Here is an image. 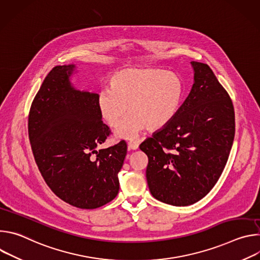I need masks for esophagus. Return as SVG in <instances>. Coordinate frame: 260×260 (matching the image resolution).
Here are the masks:
<instances>
[{
  "label": "esophagus",
  "mask_w": 260,
  "mask_h": 260,
  "mask_svg": "<svg viewBox=\"0 0 260 260\" xmlns=\"http://www.w3.org/2000/svg\"><path fill=\"white\" fill-rule=\"evenodd\" d=\"M139 145H140V143L138 141H131V142H128L127 147L129 150H137L139 148Z\"/></svg>",
  "instance_id": "obj_1"
}]
</instances>
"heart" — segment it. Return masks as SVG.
<instances>
[{"label": "heart", "mask_w": 260, "mask_h": 260, "mask_svg": "<svg viewBox=\"0 0 260 260\" xmlns=\"http://www.w3.org/2000/svg\"><path fill=\"white\" fill-rule=\"evenodd\" d=\"M184 93L181 78L158 69H124L102 89L96 105L102 119L116 127L126 111L129 115L115 129V138L134 140L146 126L155 131L168 125L177 115Z\"/></svg>", "instance_id": "heart-1"}]
</instances>
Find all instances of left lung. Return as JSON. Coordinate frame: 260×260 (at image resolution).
Returning a JSON list of instances; mask_svg holds the SVG:
<instances>
[{
    "label": "left lung",
    "instance_id": "8db88e82",
    "mask_svg": "<svg viewBox=\"0 0 260 260\" xmlns=\"http://www.w3.org/2000/svg\"><path fill=\"white\" fill-rule=\"evenodd\" d=\"M193 85L175 118L148 138L146 178L151 194L173 206H189L214 187L235 138L232 100L207 63L191 61Z\"/></svg>",
    "mask_w": 260,
    "mask_h": 260
}]
</instances>
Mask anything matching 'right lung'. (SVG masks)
<instances>
[{
    "mask_svg": "<svg viewBox=\"0 0 260 260\" xmlns=\"http://www.w3.org/2000/svg\"><path fill=\"white\" fill-rule=\"evenodd\" d=\"M76 72L72 63L48 73L30 106L28 138L49 188L74 207L95 209L118 194L127 146L121 141L96 150L111 131L100 115L98 93L73 85Z\"/></svg>",
    "mask_w": 260,
    "mask_h": 260,
    "instance_id": "add662e5",
    "label": "right lung"
}]
</instances>
